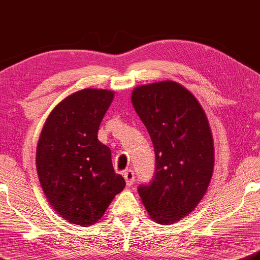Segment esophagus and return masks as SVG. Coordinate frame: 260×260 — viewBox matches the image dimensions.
Segmentation results:
<instances>
[{"label":"esophagus","mask_w":260,"mask_h":260,"mask_svg":"<svg viewBox=\"0 0 260 260\" xmlns=\"http://www.w3.org/2000/svg\"><path fill=\"white\" fill-rule=\"evenodd\" d=\"M124 178H125V181H126V185L127 186H132L134 182V172L132 170H126L124 172Z\"/></svg>","instance_id":"esophagus-1"}]
</instances>
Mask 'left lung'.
Masks as SVG:
<instances>
[{"instance_id": "1", "label": "left lung", "mask_w": 260, "mask_h": 260, "mask_svg": "<svg viewBox=\"0 0 260 260\" xmlns=\"http://www.w3.org/2000/svg\"><path fill=\"white\" fill-rule=\"evenodd\" d=\"M132 105L146 127L155 153V175L139 194L150 217L171 224L195 210L214 170V141L204 109L174 81L136 86Z\"/></svg>"}]
</instances>
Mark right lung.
Here are the masks:
<instances>
[{
    "label": "right lung",
    "instance_id": "right-lung-1",
    "mask_svg": "<svg viewBox=\"0 0 260 260\" xmlns=\"http://www.w3.org/2000/svg\"><path fill=\"white\" fill-rule=\"evenodd\" d=\"M114 91L86 88L63 99L40 133L36 168L49 205L72 224H95L125 188L115 174L111 151L98 140Z\"/></svg>",
    "mask_w": 260,
    "mask_h": 260
}]
</instances>
